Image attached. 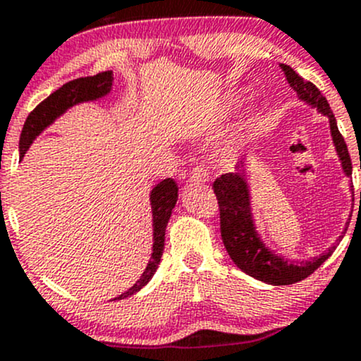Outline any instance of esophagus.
I'll use <instances>...</instances> for the list:
<instances>
[{
  "label": "esophagus",
  "mask_w": 361,
  "mask_h": 361,
  "mask_svg": "<svg viewBox=\"0 0 361 361\" xmlns=\"http://www.w3.org/2000/svg\"><path fill=\"white\" fill-rule=\"evenodd\" d=\"M190 181H209V169L204 166H195L190 173Z\"/></svg>",
  "instance_id": "1"
}]
</instances>
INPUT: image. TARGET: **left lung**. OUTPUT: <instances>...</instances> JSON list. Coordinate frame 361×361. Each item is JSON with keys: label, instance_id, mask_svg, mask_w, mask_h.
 Segmentation results:
<instances>
[{"label": "left lung", "instance_id": "1", "mask_svg": "<svg viewBox=\"0 0 361 361\" xmlns=\"http://www.w3.org/2000/svg\"><path fill=\"white\" fill-rule=\"evenodd\" d=\"M280 68L297 97L329 118L331 135H333L334 147L341 159L343 171L346 176H350L353 171L350 152H348L345 139L339 134L336 118L331 111L326 97H322L316 85L300 78L290 66L280 64ZM244 166L246 163L241 161L239 166H235L238 168L235 173H226L214 181V193L217 197L219 210H221V235L231 259L234 261L239 270L247 273L252 279L270 285H292L307 279L333 255L339 241L333 244L326 252H322L321 256H316L309 261H300V263L285 259L283 256L275 255L271 250H268L261 241L259 234L256 233L255 219L251 214L250 186H247ZM341 238L343 235H339V239Z\"/></svg>", "mask_w": 361, "mask_h": 361}]
</instances>
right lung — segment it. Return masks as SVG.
<instances>
[{
  "label": "right lung",
  "mask_w": 361,
  "mask_h": 361,
  "mask_svg": "<svg viewBox=\"0 0 361 361\" xmlns=\"http://www.w3.org/2000/svg\"><path fill=\"white\" fill-rule=\"evenodd\" d=\"M111 81H114V74L111 71L98 73L97 76H86L78 78L66 85H62L59 90L49 94L42 103L35 106L34 111H30L25 126L22 128V135H20V159L25 156L27 149L34 142L37 135L47 128L59 115L64 114L66 110L71 106L78 105L82 102H93L98 98H103L105 94L110 93ZM178 200V186L173 178H166L161 183H157L151 192V209H152V255L149 259L146 270L142 276L132 285L127 292L122 295L115 297L114 300H122L127 297L134 295L139 292L147 281L152 279L157 267H159L161 256L164 250V233H166V226L169 217H171L173 209H175Z\"/></svg>",
  "instance_id": "obj_1"
}]
</instances>
